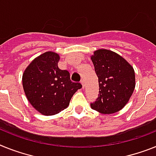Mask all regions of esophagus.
Instances as JSON below:
<instances>
[{"label":"esophagus","instance_id":"obj_1","mask_svg":"<svg viewBox=\"0 0 156 156\" xmlns=\"http://www.w3.org/2000/svg\"><path fill=\"white\" fill-rule=\"evenodd\" d=\"M80 83L81 84H82V86H83V87H84V83H83V80H81Z\"/></svg>","mask_w":156,"mask_h":156}]
</instances>
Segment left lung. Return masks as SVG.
<instances>
[{"mask_svg":"<svg viewBox=\"0 0 156 156\" xmlns=\"http://www.w3.org/2000/svg\"><path fill=\"white\" fill-rule=\"evenodd\" d=\"M98 78L99 91L93 110L104 114L116 113L127 104L135 88V73L127 61L113 51L95 50L91 57Z\"/></svg>","mask_w":156,"mask_h":156,"instance_id":"8db88e82","label":"left lung"}]
</instances>
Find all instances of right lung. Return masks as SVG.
I'll list each match as a JSON object with an SVG mask.
<instances>
[{
    "label": "right lung",
    "mask_w": 156,
    "mask_h": 156,
    "mask_svg": "<svg viewBox=\"0 0 156 156\" xmlns=\"http://www.w3.org/2000/svg\"><path fill=\"white\" fill-rule=\"evenodd\" d=\"M60 57L48 51L38 56L25 69L23 87L31 106L43 115H54L68 107L80 83L70 80L67 70L58 68Z\"/></svg>",
    "instance_id": "right-lung-1"
}]
</instances>
